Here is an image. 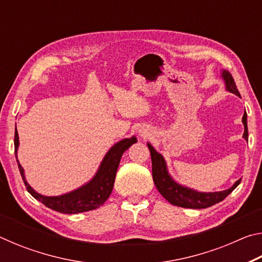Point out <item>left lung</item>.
I'll list each match as a JSON object with an SVG mask.
<instances>
[{"label": "left lung", "mask_w": 262, "mask_h": 262, "mask_svg": "<svg viewBox=\"0 0 262 262\" xmlns=\"http://www.w3.org/2000/svg\"><path fill=\"white\" fill-rule=\"evenodd\" d=\"M223 76L227 89L232 92V94L241 97L238 89L234 83L232 75L228 70H223ZM243 123H244V139H248V130H247V115L246 112L243 115ZM150 154H151V162H152V179L156 185L158 192L161 193L166 200L174 206L184 207V208H193V209H203L216 205L221 201H223L232 190L241 184L242 179L237 180L231 188L222 190V192L215 193H199L193 189L187 187H183L172 180V178L167 173L165 161L161 154H158L154 149L151 144H148Z\"/></svg>", "instance_id": "1"}]
</instances>
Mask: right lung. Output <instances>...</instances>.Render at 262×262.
I'll return each instance as SVG.
<instances>
[{"instance_id": "add662e5", "label": "right lung", "mask_w": 262, "mask_h": 262, "mask_svg": "<svg viewBox=\"0 0 262 262\" xmlns=\"http://www.w3.org/2000/svg\"><path fill=\"white\" fill-rule=\"evenodd\" d=\"M136 137H132V139H125L113 145L110 151L106 154L98 172H97L95 178L90 183L84 185L81 188L74 190L72 193L61 195V196H43V195L34 192L30 187V185L26 183L24 170L19 164L18 159H17V148H18L19 143L17 128L15 130V155L25 187L34 199H37L38 201L43 203L46 207L57 212H62V214H78V212L97 209V208L100 207L107 200L111 193H112L115 174H117V170L122 154L132 144L136 143Z\"/></svg>"}]
</instances>
